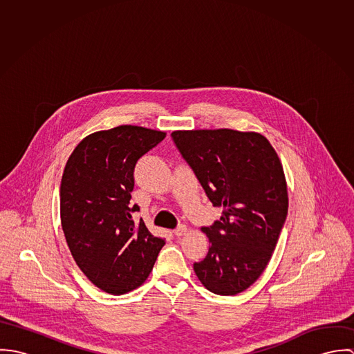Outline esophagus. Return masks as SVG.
<instances>
[{
    "mask_svg": "<svg viewBox=\"0 0 354 354\" xmlns=\"http://www.w3.org/2000/svg\"><path fill=\"white\" fill-rule=\"evenodd\" d=\"M187 232H188V227L185 226V225H180L173 233H174V236L176 237H181V236H184V234H187Z\"/></svg>",
    "mask_w": 354,
    "mask_h": 354,
    "instance_id": "34e87169",
    "label": "esophagus"
}]
</instances>
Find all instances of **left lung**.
Returning <instances> with one entry per match:
<instances>
[{"instance_id": "1", "label": "left lung", "mask_w": 354, "mask_h": 354, "mask_svg": "<svg viewBox=\"0 0 354 354\" xmlns=\"http://www.w3.org/2000/svg\"><path fill=\"white\" fill-rule=\"evenodd\" d=\"M171 139L209 202L222 208L219 219L202 227L211 245L194 270L209 292L236 296L261 275L286 221L282 163L256 132L176 131Z\"/></svg>"}]
</instances>
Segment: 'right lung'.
Returning <instances> with one entry per match:
<instances>
[{
  "mask_svg": "<svg viewBox=\"0 0 354 354\" xmlns=\"http://www.w3.org/2000/svg\"><path fill=\"white\" fill-rule=\"evenodd\" d=\"M166 133L121 125L83 139L71 153L59 188L61 226L84 275L103 292L120 296L150 275L165 240L149 232L131 204L136 162Z\"/></svg>",
  "mask_w": 354,
  "mask_h": 354,
  "instance_id": "right-lung-1",
  "label": "right lung"
}]
</instances>
